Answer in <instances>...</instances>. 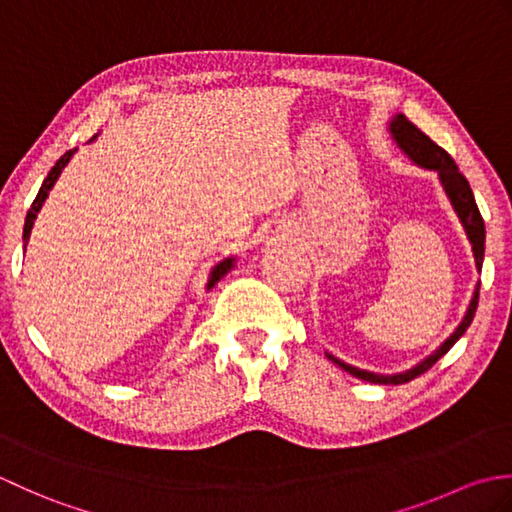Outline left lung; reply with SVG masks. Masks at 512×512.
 Here are the masks:
<instances>
[{
	"label": "left lung",
	"mask_w": 512,
	"mask_h": 512,
	"mask_svg": "<svg viewBox=\"0 0 512 512\" xmlns=\"http://www.w3.org/2000/svg\"><path fill=\"white\" fill-rule=\"evenodd\" d=\"M389 134H391V138H394V143L398 145V149L413 162V165H418L422 169H429V171H436L438 173L442 189H444V193H447V198H449V202L453 206V211L458 213L464 233H466V237H469V242H471L475 266H477V270H482L486 231H484V220H482V215H480V209H477V204H475L469 180L462 176L458 165H455L453 158L447 154V151L433 143V140L427 134L420 132V129L413 125L411 121H407V118L402 116V114H396L389 121ZM477 299H480V284L475 286L469 308H466V314L462 317L458 328H455V332L438 347L436 352H431L427 358H422L418 365H413L411 369H405V372H398V374H376V372H367V369H361V367H354L350 363H345V361H341V358H336L330 352H325V356H328L334 365H339L341 369H345L347 374H352V376L361 378V380H367V383H376V385H400V383H407V380L424 374L433 363L440 361V358L447 354L451 347L455 345V341H458L460 336L466 330H469V325H471V321L475 317V310H477Z\"/></svg>",
	"instance_id": "obj_1"
}]
</instances>
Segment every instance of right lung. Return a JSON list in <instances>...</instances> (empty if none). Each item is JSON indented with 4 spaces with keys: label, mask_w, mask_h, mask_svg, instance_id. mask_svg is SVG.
Wrapping results in <instances>:
<instances>
[{
    "label": "right lung",
    "mask_w": 512,
    "mask_h": 512,
    "mask_svg": "<svg viewBox=\"0 0 512 512\" xmlns=\"http://www.w3.org/2000/svg\"><path fill=\"white\" fill-rule=\"evenodd\" d=\"M92 140H94V138H92ZM74 151H76V149L65 151V154H63V156L57 160V165H54V167L50 169L48 178L43 180V184H41V189H39V193H37L35 202H32V206H30V209H28V215H26V224H24V250H26V244H28V239H30V231H32V226H35L37 213L41 211L43 202H46V198H48L50 189L54 187V182L59 180L61 171L65 169V165H68L70 158L74 156ZM233 268H235V257H226V259H222L220 264H215V266L211 268V273H209V281H206V290H211V288L217 284V281H220V279H222L226 273H231Z\"/></svg>",
    "instance_id": "1"
}]
</instances>
